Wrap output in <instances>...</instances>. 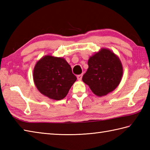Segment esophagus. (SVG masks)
<instances>
[{"instance_id": "1", "label": "esophagus", "mask_w": 150, "mask_h": 150, "mask_svg": "<svg viewBox=\"0 0 150 150\" xmlns=\"http://www.w3.org/2000/svg\"><path fill=\"white\" fill-rule=\"evenodd\" d=\"M82 77H83V75H82V74L77 75V79H78V80L79 81H81L82 80Z\"/></svg>"}]
</instances>
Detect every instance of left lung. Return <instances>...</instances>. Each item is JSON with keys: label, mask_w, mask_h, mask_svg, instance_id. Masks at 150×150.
Masks as SVG:
<instances>
[{"label": "left lung", "mask_w": 150, "mask_h": 150, "mask_svg": "<svg viewBox=\"0 0 150 150\" xmlns=\"http://www.w3.org/2000/svg\"><path fill=\"white\" fill-rule=\"evenodd\" d=\"M83 81L95 95L102 97L115 90L123 76V66L119 57L107 48H101L89 58Z\"/></svg>", "instance_id": "obj_1"}]
</instances>
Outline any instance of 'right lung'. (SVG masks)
I'll return each instance as SVG.
<instances>
[{
  "mask_svg": "<svg viewBox=\"0 0 150 150\" xmlns=\"http://www.w3.org/2000/svg\"><path fill=\"white\" fill-rule=\"evenodd\" d=\"M33 80L42 94L51 99L61 100L68 93L77 77L64 58L47 54L36 62Z\"/></svg>",
  "mask_w": 150,
  "mask_h": 150,
  "instance_id": "right-lung-1",
  "label": "right lung"
}]
</instances>
